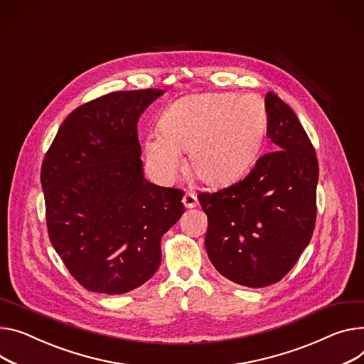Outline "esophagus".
<instances>
[{
	"label": "esophagus",
	"instance_id": "obj_1",
	"mask_svg": "<svg viewBox=\"0 0 364 364\" xmlns=\"http://www.w3.org/2000/svg\"><path fill=\"white\" fill-rule=\"evenodd\" d=\"M182 203H183L185 208H193V207L198 205V198H197V195H195V193L186 192V193L183 195Z\"/></svg>",
	"mask_w": 364,
	"mask_h": 364
}]
</instances>
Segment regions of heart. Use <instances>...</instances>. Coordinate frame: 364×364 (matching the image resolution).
I'll list each match as a JSON object with an SVG mask.
<instances>
[{
    "label": "heart",
    "instance_id": "1",
    "mask_svg": "<svg viewBox=\"0 0 364 364\" xmlns=\"http://www.w3.org/2000/svg\"><path fill=\"white\" fill-rule=\"evenodd\" d=\"M267 129V109L254 95L205 93L176 100L159 119V131L144 141L151 175L172 183L188 153L191 173L208 185H223L254 163Z\"/></svg>",
    "mask_w": 364,
    "mask_h": 364
}]
</instances>
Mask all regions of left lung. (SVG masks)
I'll use <instances>...</instances> for the list:
<instances>
[{
  "label": "left lung",
  "instance_id": "left-lung-1",
  "mask_svg": "<svg viewBox=\"0 0 364 364\" xmlns=\"http://www.w3.org/2000/svg\"><path fill=\"white\" fill-rule=\"evenodd\" d=\"M265 109L275 150L261 156L245 179L198 193L211 264L230 282L254 289L278 283L309 245L319 178L315 149L290 106L268 92Z\"/></svg>",
  "mask_w": 364,
  "mask_h": 364
}]
</instances>
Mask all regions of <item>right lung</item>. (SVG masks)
<instances>
[{
  "instance_id": "add662e5",
  "label": "right lung",
  "mask_w": 364,
  "mask_h": 364,
  "mask_svg": "<svg viewBox=\"0 0 364 364\" xmlns=\"http://www.w3.org/2000/svg\"><path fill=\"white\" fill-rule=\"evenodd\" d=\"M159 89L115 92L74 109L45 154L41 182L53 249L89 291L128 293L154 275L183 191L144 179L136 124Z\"/></svg>"
}]
</instances>
